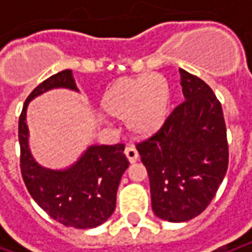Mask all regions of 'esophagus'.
Returning a JSON list of instances; mask_svg holds the SVG:
<instances>
[{
    "instance_id": "obj_1",
    "label": "esophagus",
    "mask_w": 252,
    "mask_h": 252,
    "mask_svg": "<svg viewBox=\"0 0 252 252\" xmlns=\"http://www.w3.org/2000/svg\"><path fill=\"white\" fill-rule=\"evenodd\" d=\"M126 158H128V160L131 162V163H134V162H137V159H138V151L135 149L134 147H126Z\"/></svg>"
}]
</instances>
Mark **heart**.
I'll list each match as a JSON object with an SVG mask.
<instances>
[{"instance_id":"heart-1","label":"heart","mask_w":252,"mask_h":252,"mask_svg":"<svg viewBox=\"0 0 252 252\" xmlns=\"http://www.w3.org/2000/svg\"><path fill=\"white\" fill-rule=\"evenodd\" d=\"M170 86L163 76L145 73L113 83L103 94L105 114L126 121L139 137L155 134L165 124L170 110Z\"/></svg>"}]
</instances>
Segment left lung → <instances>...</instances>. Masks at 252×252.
I'll use <instances>...</instances> for the list:
<instances>
[{"label": "left lung", "mask_w": 252, "mask_h": 252, "mask_svg": "<svg viewBox=\"0 0 252 252\" xmlns=\"http://www.w3.org/2000/svg\"><path fill=\"white\" fill-rule=\"evenodd\" d=\"M179 71L185 101L173 108L154 135L137 144L149 178L152 210L172 223L203 213L228 166L220 101L202 79Z\"/></svg>", "instance_id": "obj_1"}]
</instances>
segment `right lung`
<instances>
[{
    "label": "right lung",
    "mask_w": 252,
    "mask_h": 252,
    "mask_svg": "<svg viewBox=\"0 0 252 252\" xmlns=\"http://www.w3.org/2000/svg\"><path fill=\"white\" fill-rule=\"evenodd\" d=\"M55 87L77 90L71 70L48 77L28 95L18 123L21 173L29 194L53 220L66 227L93 228L103 224L115 210L117 189L129 162L124 144L90 147L76 165L66 170L39 166L28 148V103Z\"/></svg>",
    "instance_id": "right-lung-1"
}]
</instances>
